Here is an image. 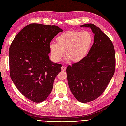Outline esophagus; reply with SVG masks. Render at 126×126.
<instances>
[{"label":"esophagus","instance_id":"34e87169","mask_svg":"<svg viewBox=\"0 0 126 126\" xmlns=\"http://www.w3.org/2000/svg\"><path fill=\"white\" fill-rule=\"evenodd\" d=\"M61 70L63 71H65L66 70V67H65L64 66H62L61 67Z\"/></svg>","mask_w":126,"mask_h":126}]
</instances>
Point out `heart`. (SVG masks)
Segmentation results:
<instances>
[{
  "label": "heart",
  "instance_id": "1",
  "mask_svg": "<svg viewBox=\"0 0 126 126\" xmlns=\"http://www.w3.org/2000/svg\"><path fill=\"white\" fill-rule=\"evenodd\" d=\"M51 42L49 49L52 60L58 62L64 56L65 50L68 59L72 62L81 61L88 52L92 42V36L87 31H68Z\"/></svg>",
  "mask_w": 126,
  "mask_h": 126
}]
</instances>
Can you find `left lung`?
<instances>
[{
	"instance_id": "obj_1",
	"label": "left lung",
	"mask_w": 126,
	"mask_h": 126,
	"mask_svg": "<svg viewBox=\"0 0 126 126\" xmlns=\"http://www.w3.org/2000/svg\"><path fill=\"white\" fill-rule=\"evenodd\" d=\"M89 27L94 34V43L88 54L66 69L69 88L75 98L88 103L100 96L113 77L115 69L114 45L109 37L94 24Z\"/></svg>"
}]
</instances>
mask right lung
Listing matches in <instances>:
<instances>
[{
	"instance_id": "right-lung-1",
	"label": "right lung",
	"mask_w": 126,
	"mask_h": 126,
	"mask_svg": "<svg viewBox=\"0 0 126 126\" xmlns=\"http://www.w3.org/2000/svg\"><path fill=\"white\" fill-rule=\"evenodd\" d=\"M63 30L56 25L32 23L15 36L9 49L10 77L18 90L30 100L47 98L62 65L51 62L48 54L52 39Z\"/></svg>"
}]
</instances>
